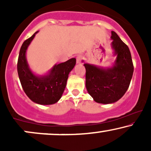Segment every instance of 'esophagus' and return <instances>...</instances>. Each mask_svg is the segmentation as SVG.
Instances as JSON below:
<instances>
[{
  "mask_svg": "<svg viewBox=\"0 0 151 151\" xmlns=\"http://www.w3.org/2000/svg\"><path fill=\"white\" fill-rule=\"evenodd\" d=\"M81 60H82V57L81 56H77V63L80 64L81 62Z\"/></svg>",
  "mask_w": 151,
  "mask_h": 151,
  "instance_id": "1",
  "label": "esophagus"
}]
</instances>
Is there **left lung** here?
Returning <instances> with one entry per match:
<instances>
[{
    "instance_id": "1",
    "label": "left lung",
    "mask_w": 151,
    "mask_h": 151,
    "mask_svg": "<svg viewBox=\"0 0 151 151\" xmlns=\"http://www.w3.org/2000/svg\"><path fill=\"white\" fill-rule=\"evenodd\" d=\"M111 39L113 55L116 58L113 65L100 67L84 64L88 93L95 101L103 104L115 103L125 94L133 73L129 48L114 31H111Z\"/></svg>"
}]
</instances>
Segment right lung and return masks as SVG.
Returning <instances> with one entry per match:
<instances>
[{"label": "right lung", "instance_id": "obj_1", "mask_svg": "<svg viewBox=\"0 0 151 151\" xmlns=\"http://www.w3.org/2000/svg\"><path fill=\"white\" fill-rule=\"evenodd\" d=\"M22 43L18 60V73L22 89L31 101L40 105L57 103L62 97L67 85L70 72L76 65V59L55 64L46 74H35L30 69L26 58V52L35 35Z\"/></svg>", "mask_w": 151, "mask_h": 151}]
</instances>
